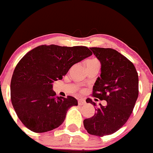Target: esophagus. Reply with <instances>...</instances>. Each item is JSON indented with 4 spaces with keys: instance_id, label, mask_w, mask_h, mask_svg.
<instances>
[{
    "instance_id": "34e87169",
    "label": "esophagus",
    "mask_w": 153,
    "mask_h": 153,
    "mask_svg": "<svg viewBox=\"0 0 153 153\" xmlns=\"http://www.w3.org/2000/svg\"><path fill=\"white\" fill-rule=\"evenodd\" d=\"M78 102H79V106H82L85 103V100H83V99H79V100H78Z\"/></svg>"
}]
</instances>
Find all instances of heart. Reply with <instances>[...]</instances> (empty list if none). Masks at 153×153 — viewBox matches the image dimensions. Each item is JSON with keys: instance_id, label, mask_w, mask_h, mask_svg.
Here are the masks:
<instances>
[{"instance_id": "b5f03b06", "label": "heart", "mask_w": 153, "mask_h": 153, "mask_svg": "<svg viewBox=\"0 0 153 153\" xmlns=\"http://www.w3.org/2000/svg\"><path fill=\"white\" fill-rule=\"evenodd\" d=\"M96 61V60H89V61H88L87 62H89V61Z\"/></svg>"}]
</instances>
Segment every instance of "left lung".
Wrapping results in <instances>:
<instances>
[{
    "mask_svg": "<svg viewBox=\"0 0 153 153\" xmlns=\"http://www.w3.org/2000/svg\"><path fill=\"white\" fill-rule=\"evenodd\" d=\"M90 50L101 64L100 77L93 85L92 96L107 104H100L94 115L85 119L83 124L88 134L102 137L119 130L130 117L138 96V75L134 65L114 49ZM86 102L96 106L91 99Z\"/></svg>",
    "mask_w": 153,
    "mask_h": 153,
    "instance_id": "obj_1",
    "label": "left lung"
}]
</instances>
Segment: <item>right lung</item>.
<instances>
[{
	"label": "right lung",
	"mask_w": 153,
	"mask_h": 153,
	"mask_svg": "<svg viewBox=\"0 0 153 153\" xmlns=\"http://www.w3.org/2000/svg\"><path fill=\"white\" fill-rule=\"evenodd\" d=\"M92 54L86 47L41 45L33 49L15 67L11 81V100L17 116L32 131L42 133L58 128L71 106L72 96L58 97L53 82L71 66Z\"/></svg>",
	"instance_id": "obj_1"
}]
</instances>
